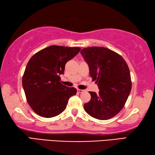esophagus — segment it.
Wrapping results in <instances>:
<instances>
[{
  "label": "esophagus",
  "mask_w": 155,
  "mask_h": 155,
  "mask_svg": "<svg viewBox=\"0 0 155 155\" xmlns=\"http://www.w3.org/2000/svg\"><path fill=\"white\" fill-rule=\"evenodd\" d=\"M77 91H78V93H82L84 92V90H82V89H78Z\"/></svg>",
  "instance_id": "obj_1"
}]
</instances>
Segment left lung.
Returning <instances> with one entry per match:
<instances>
[{
  "instance_id": "obj_1",
  "label": "left lung",
  "mask_w": 155,
  "mask_h": 155,
  "mask_svg": "<svg viewBox=\"0 0 155 155\" xmlns=\"http://www.w3.org/2000/svg\"><path fill=\"white\" fill-rule=\"evenodd\" d=\"M80 53L100 90L98 93L89 92L91 98L84 105V110L97 120L112 118L123 108L130 93L132 83L128 64L120 55L105 47H87Z\"/></svg>"
}]
</instances>
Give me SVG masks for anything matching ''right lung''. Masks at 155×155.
I'll list each match as a JSON object with an SVG mask.
<instances>
[{
  "label": "right lung",
  "mask_w": 155,
  "mask_h": 155,
  "mask_svg": "<svg viewBox=\"0 0 155 155\" xmlns=\"http://www.w3.org/2000/svg\"><path fill=\"white\" fill-rule=\"evenodd\" d=\"M80 47H48L34 54L28 62L22 77L27 101L34 112L49 118L65 110L69 98L77 93L75 88L61 84L65 64L80 51Z\"/></svg>",
  "instance_id": "1"
}]
</instances>
